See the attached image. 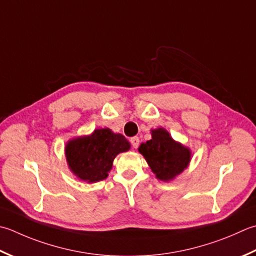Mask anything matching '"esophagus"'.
<instances>
[{"label":"esophagus","instance_id":"obj_1","mask_svg":"<svg viewBox=\"0 0 256 256\" xmlns=\"http://www.w3.org/2000/svg\"><path fill=\"white\" fill-rule=\"evenodd\" d=\"M130 142H131V145L134 148H138V145H140V138H136V136H134V138L130 140Z\"/></svg>","mask_w":256,"mask_h":256}]
</instances>
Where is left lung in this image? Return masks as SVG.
Masks as SVG:
<instances>
[{
  "label": "left lung",
  "instance_id": "8db88e82",
  "mask_svg": "<svg viewBox=\"0 0 256 256\" xmlns=\"http://www.w3.org/2000/svg\"><path fill=\"white\" fill-rule=\"evenodd\" d=\"M138 151L146 160L158 180L170 181L186 168L191 152L176 143L164 128L152 131V140L140 145Z\"/></svg>",
  "mask_w": 256,
  "mask_h": 256
}]
</instances>
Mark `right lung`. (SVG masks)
Segmentation results:
<instances>
[{
    "instance_id": "1",
    "label": "right lung",
    "mask_w": 256,
    "mask_h": 256,
    "mask_svg": "<svg viewBox=\"0 0 256 256\" xmlns=\"http://www.w3.org/2000/svg\"><path fill=\"white\" fill-rule=\"evenodd\" d=\"M130 146L122 134L100 128L88 136L70 141L65 148V155L70 168L78 178L94 183L108 178L115 156L128 151Z\"/></svg>"
}]
</instances>
